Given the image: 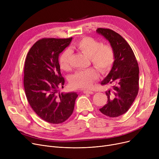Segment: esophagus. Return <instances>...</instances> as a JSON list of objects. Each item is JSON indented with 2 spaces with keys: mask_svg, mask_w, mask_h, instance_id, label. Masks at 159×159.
Listing matches in <instances>:
<instances>
[{
  "mask_svg": "<svg viewBox=\"0 0 159 159\" xmlns=\"http://www.w3.org/2000/svg\"><path fill=\"white\" fill-rule=\"evenodd\" d=\"M83 93H85V94H93L94 93L93 91H88V90H84V91H83Z\"/></svg>",
  "mask_w": 159,
  "mask_h": 159,
  "instance_id": "esophagus-1",
  "label": "esophagus"
}]
</instances>
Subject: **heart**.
Instances as JSON below:
<instances>
[{"label":"heart","mask_w":159,"mask_h":159,"mask_svg":"<svg viewBox=\"0 0 159 159\" xmlns=\"http://www.w3.org/2000/svg\"><path fill=\"white\" fill-rule=\"evenodd\" d=\"M73 48L88 55L90 62L102 74H107L111 71L115 61V52L110 44H102L90 37H83L75 43ZM71 57L72 51L70 49H66L61 55L59 65L62 70H71ZM97 70L91 68L75 72L70 79L71 86L79 89L91 88L98 79Z\"/></svg>","instance_id":"heart-1"}]
</instances>
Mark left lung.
<instances>
[{"mask_svg":"<svg viewBox=\"0 0 159 159\" xmlns=\"http://www.w3.org/2000/svg\"><path fill=\"white\" fill-rule=\"evenodd\" d=\"M97 31L109 40L115 52L112 69L102 85H111L107 90V101L101 109L109 117H117L129 109L139 89V68L131 46L119 33L108 28H98Z\"/></svg>","mask_w":159,"mask_h":159,"instance_id":"left-lung-1","label":"left lung"}]
</instances>
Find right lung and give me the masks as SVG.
Wrapping results in <instances>:
<instances>
[{"instance_id": "obj_1", "label": "right lung", "mask_w": 159, "mask_h": 159, "mask_svg": "<svg viewBox=\"0 0 159 159\" xmlns=\"http://www.w3.org/2000/svg\"><path fill=\"white\" fill-rule=\"evenodd\" d=\"M71 40L41 39L30 48L25 61L24 86L28 103L40 119L51 124L68 119L78 97L75 92L58 93L65 83L58 55Z\"/></svg>"}]
</instances>
